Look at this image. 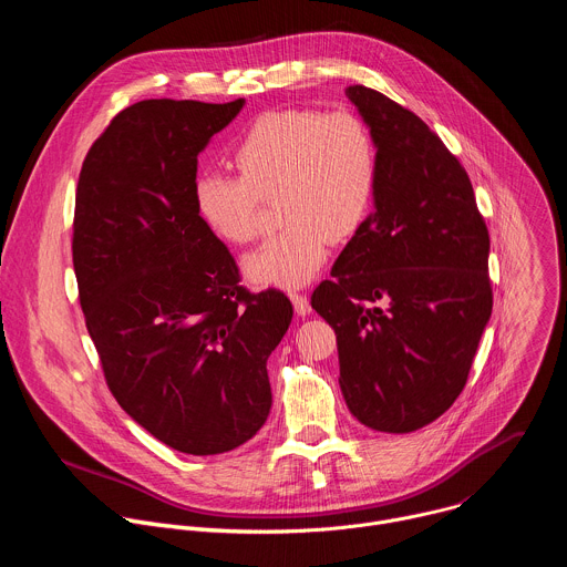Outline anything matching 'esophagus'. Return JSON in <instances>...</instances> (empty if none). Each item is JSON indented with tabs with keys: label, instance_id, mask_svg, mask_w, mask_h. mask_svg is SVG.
Wrapping results in <instances>:
<instances>
[{
	"label": "esophagus",
	"instance_id": "1",
	"mask_svg": "<svg viewBox=\"0 0 567 567\" xmlns=\"http://www.w3.org/2000/svg\"><path fill=\"white\" fill-rule=\"evenodd\" d=\"M291 302H293V309L298 316H307L311 311V305H309V298L302 296V293H291Z\"/></svg>",
	"mask_w": 567,
	"mask_h": 567
}]
</instances>
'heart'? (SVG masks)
Wrapping results in <instances>:
<instances>
[{
  "label": "heart",
  "instance_id": "b5f03b06",
  "mask_svg": "<svg viewBox=\"0 0 567 567\" xmlns=\"http://www.w3.org/2000/svg\"><path fill=\"white\" fill-rule=\"evenodd\" d=\"M237 173H206L193 186L202 224L228 245H251L262 204H278L282 230L245 260L260 287H300L328 260L330 241L350 239L377 190V150L352 112L280 110L258 116L230 152Z\"/></svg>",
  "mask_w": 567,
  "mask_h": 567
}]
</instances>
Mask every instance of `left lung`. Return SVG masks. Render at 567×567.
Returning <instances> with one entry per match:
<instances>
[{
  "instance_id": "8db88e82",
  "label": "left lung",
  "mask_w": 567,
  "mask_h": 567,
  "mask_svg": "<svg viewBox=\"0 0 567 567\" xmlns=\"http://www.w3.org/2000/svg\"><path fill=\"white\" fill-rule=\"evenodd\" d=\"M377 147L374 210L311 293L337 332L350 413L411 433L462 392L494 293L489 230L442 138L388 96L346 90Z\"/></svg>"
}]
</instances>
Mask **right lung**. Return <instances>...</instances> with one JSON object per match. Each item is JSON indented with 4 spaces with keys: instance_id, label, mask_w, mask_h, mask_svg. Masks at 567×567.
Returning a JSON list of instances; mask_svg holds the SVG:
<instances>
[{
    "instance_id": "right-lung-1",
    "label": "right lung",
    "mask_w": 567,
    "mask_h": 567,
    "mask_svg": "<svg viewBox=\"0 0 567 567\" xmlns=\"http://www.w3.org/2000/svg\"><path fill=\"white\" fill-rule=\"evenodd\" d=\"M245 107L152 99L90 147L73 215L87 332L121 409L158 442L217 455L269 417L267 359L289 330L282 291L251 293L197 217V156Z\"/></svg>"
}]
</instances>
